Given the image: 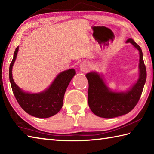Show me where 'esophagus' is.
<instances>
[{
    "mask_svg": "<svg viewBox=\"0 0 154 154\" xmlns=\"http://www.w3.org/2000/svg\"><path fill=\"white\" fill-rule=\"evenodd\" d=\"M89 69V65L87 63H83L80 65V70L82 72H85Z\"/></svg>",
    "mask_w": 154,
    "mask_h": 154,
    "instance_id": "34e87169",
    "label": "esophagus"
}]
</instances>
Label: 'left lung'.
Wrapping results in <instances>:
<instances>
[{"label":"left lung","instance_id":"left-lung-1","mask_svg":"<svg viewBox=\"0 0 154 154\" xmlns=\"http://www.w3.org/2000/svg\"><path fill=\"white\" fill-rule=\"evenodd\" d=\"M126 42L131 43L139 51V77L136 82L126 91H113L108 87L103 75L97 71L86 74L89 82L88 103L95 115L105 119H112L130 112L138 102L146 81V69L143 60L142 49L129 38Z\"/></svg>","mask_w":154,"mask_h":154}]
</instances>
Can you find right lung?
<instances>
[{
  "label": "right lung",
  "mask_w": 154,
  "mask_h": 154,
  "mask_svg": "<svg viewBox=\"0 0 154 154\" xmlns=\"http://www.w3.org/2000/svg\"><path fill=\"white\" fill-rule=\"evenodd\" d=\"M18 50V46L9 68L10 82L18 104L26 112L34 117L46 119L55 115L60 112L63 106L65 91L76 71L74 69H69L60 72L50 85L42 92H26L16 84L12 77V67L17 57Z\"/></svg>",
  "instance_id": "obj_1"
}]
</instances>
